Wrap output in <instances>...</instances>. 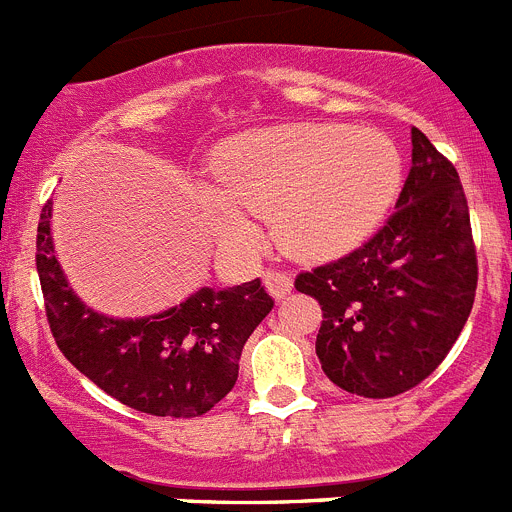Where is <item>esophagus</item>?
Segmentation results:
<instances>
[{"label": "esophagus", "mask_w": 512, "mask_h": 512, "mask_svg": "<svg viewBox=\"0 0 512 512\" xmlns=\"http://www.w3.org/2000/svg\"><path fill=\"white\" fill-rule=\"evenodd\" d=\"M264 287L274 300H284L292 292V277L284 271H266L264 274Z\"/></svg>", "instance_id": "34e87169"}]
</instances>
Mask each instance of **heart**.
<instances>
[{
    "instance_id": "1",
    "label": "heart",
    "mask_w": 512,
    "mask_h": 512,
    "mask_svg": "<svg viewBox=\"0 0 512 512\" xmlns=\"http://www.w3.org/2000/svg\"><path fill=\"white\" fill-rule=\"evenodd\" d=\"M215 176L217 184H197V200L223 246L256 251V217H271L289 256L325 261L379 228L400 194L402 158L377 128L292 122L230 138Z\"/></svg>"
}]
</instances>
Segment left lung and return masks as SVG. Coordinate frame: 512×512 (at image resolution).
I'll use <instances>...</instances> for the list:
<instances>
[{
  "label": "left lung",
  "instance_id": "8db88e82",
  "mask_svg": "<svg viewBox=\"0 0 512 512\" xmlns=\"http://www.w3.org/2000/svg\"><path fill=\"white\" fill-rule=\"evenodd\" d=\"M410 140L413 166L387 225L295 282L323 307L315 354L325 377L374 400L408 392L446 359L477 289L459 174L418 128Z\"/></svg>",
  "mask_w": 512,
  "mask_h": 512
}]
</instances>
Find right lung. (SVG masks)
Masks as SVG:
<instances>
[{"mask_svg":"<svg viewBox=\"0 0 512 512\" xmlns=\"http://www.w3.org/2000/svg\"><path fill=\"white\" fill-rule=\"evenodd\" d=\"M53 202L38 223V277L61 354L99 390L161 418H197L233 390L238 361L274 307L259 279L228 289L200 287L146 318H110L79 300L56 259Z\"/></svg>","mask_w":512,"mask_h":512,"instance_id":"right-lung-1","label":"right lung"}]
</instances>
